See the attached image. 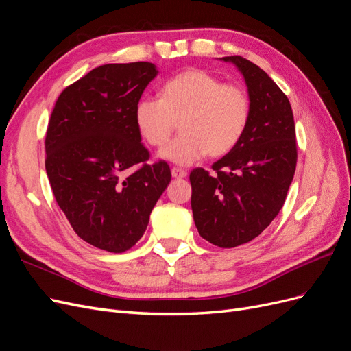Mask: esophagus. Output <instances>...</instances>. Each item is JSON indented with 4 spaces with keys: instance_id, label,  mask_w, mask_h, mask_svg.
Wrapping results in <instances>:
<instances>
[{
    "instance_id": "esophagus-1",
    "label": "esophagus",
    "mask_w": 351,
    "mask_h": 351,
    "mask_svg": "<svg viewBox=\"0 0 351 351\" xmlns=\"http://www.w3.org/2000/svg\"><path fill=\"white\" fill-rule=\"evenodd\" d=\"M171 176L174 178H184L187 176V171H184L183 168H178V167H173L171 168Z\"/></svg>"
}]
</instances>
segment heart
Instances as JSON below:
<instances>
[{
    "instance_id": "heart-1",
    "label": "heart",
    "mask_w": 351,
    "mask_h": 351,
    "mask_svg": "<svg viewBox=\"0 0 351 351\" xmlns=\"http://www.w3.org/2000/svg\"><path fill=\"white\" fill-rule=\"evenodd\" d=\"M161 99L142 98L134 107V124L149 145L162 146L180 120V133L159 156L189 165L206 154H228L246 132L252 102L247 90L236 83H222L214 74L190 69L168 79Z\"/></svg>"
}]
</instances>
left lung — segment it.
<instances>
[{"label":"left lung","instance_id":"1","mask_svg":"<svg viewBox=\"0 0 351 351\" xmlns=\"http://www.w3.org/2000/svg\"><path fill=\"white\" fill-rule=\"evenodd\" d=\"M246 82L252 115L232 149L212 165L190 173L192 210L199 234L218 247L249 243L282 208L297 164L289 98L267 73L240 56L224 57Z\"/></svg>","mask_w":351,"mask_h":351}]
</instances>
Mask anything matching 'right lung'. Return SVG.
<instances>
[{
  "mask_svg": "<svg viewBox=\"0 0 351 351\" xmlns=\"http://www.w3.org/2000/svg\"><path fill=\"white\" fill-rule=\"evenodd\" d=\"M158 74L146 61L93 69L61 92L45 137L52 193L74 232L92 246L121 253L141 240L171 182L149 151L134 107Z\"/></svg>",
  "mask_w": 351,
  "mask_h": 351,
  "instance_id": "1",
  "label": "right lung"
}]
</instances>
